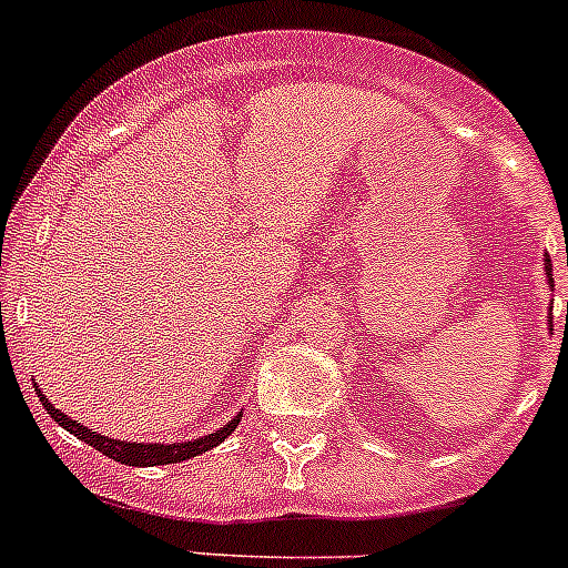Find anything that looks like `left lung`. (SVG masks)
<instances>
[{
	"instance_id": "left-lung-1",
	"label": "left lung",
	"mask_w": 568,
	"mask_h": 568,
	"mask_svg": "<svg viewBox=\"0 0 568 568\" xmlns=\"http://www.w3.org/2000/svg\"><path fill=\"white\" fill-rule=\"evenodd\" d=\"M568 263V261H566ZM544 272H547V285L549 288H555V280H552V261H549V255H544ZM552 321V316H549Z\"/></svg>"
}]
</instances>
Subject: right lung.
Returning a JSON list of instances; mask_svg holds the SVG:
<instances>
[{
    "label": "right lung",
    "instance_id": "right-lung-1",
    "mask_svg": "<svg viewBox=\"0 0 568 568\" xmlns=\"http://www.w3.org/2000/svg\"><path fill=\"white\" fill-rule=\"evenodd\" d=\"M36 393H38L40 404H43V409L51 415V420L60 423L65 432H71L73 437L82 439V443H88L90 448H95L99 454H104V456H109V459H114L120 464H129V467H156V464L186 462V459H192V456H200V454H205V450L216 448L220 443H225V439L236 432L239 423H242V412H239L233 420H227L225 426L216 428V432L205 434V437H197V439H186V443H125V439L104 437V434L82 426L79 420H71L65 412L57 409V406L51 404L43 393H40V387H36Z\"/></svg>",
    "mask_w": 568,
    "mask_h": 568
}]
</instances>
